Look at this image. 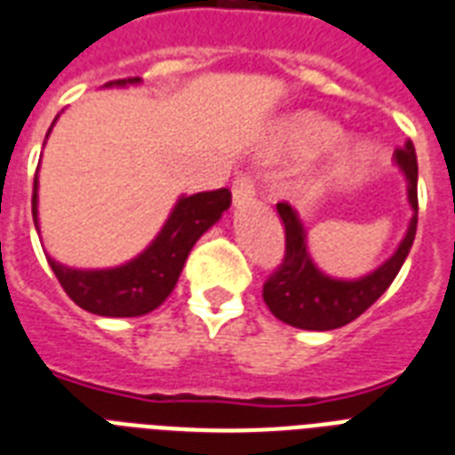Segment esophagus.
I'll return each mask as SVG.
<instances>
[{"mask_svg": "<svg viewBox=\"0 0 455 455\" xmlns=\"http://www.w3.org/2000/svg\"><path fill=\"white\" fill-rule=\"evenodd\" d=\"M251 196H253L251 178L242 175V178H237L235 182H232V202H235V206H242V204L251 202Z\"/></svg>", "mask_w": 455, "mask_h": 455, "instance_id": "esophagus-1", "label": "esophagus"}]
</instances>
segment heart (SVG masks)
Here are the masks:
<instances>
[{"label": "heart", "mask_w": 455, "mask_h": 455, "mask_svg": "<svg viewBox=\"0 0 455 455\" xmlns=\"http://www.w3.org/2000/svg\"><path fill=\"white\" fill-rule=\"evenodd\" d=\"M341 135H344V130L337 123L320 118L315 114H299L291 116L290 121L284 123L267 151L273 156L311 158L334 147L341 140ZM368 164H371V147L368 144H341L332 156L327 158V164L323 165L318 182L327 189L344 188L351 180L358 178Z\"/></svg>", "instance_id": "obj_1"}]
</instances>
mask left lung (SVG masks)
<instances>
[{
  "label": "left lung",
  "mask_w": 455,
  "mask_h": 455,
  "mask_svg": "<svg viewBox=\"0 0 455 455\" xmlns=\"http://www.w3.org/2000/svg\"><path fill=\"white\" fill-rule=\"evenodd\" d=\"M394 165L406 180L411 220L392 256L361 277H332L320 270L308 249V232L299 211L290 204H277L287 246L283 266L263 287V301L277 320L299 330H337L368 311L394 283L413 246L418 228V156L411 140L394 151Z\"/></svg>",
  "instance_id": "1"
}]
</instances>
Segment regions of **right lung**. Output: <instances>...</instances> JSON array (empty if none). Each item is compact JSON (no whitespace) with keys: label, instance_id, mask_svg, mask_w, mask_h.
Listing matches in <instances>:
<instances>
[{"label":"right lung","instance_id":"obj_1","mask_svg":"<svg viewBox=\"0 0 455 455\" xmlns=\"http://www.w3.org/2000/svg\"><path fill=\"white\" fill-rule=\"evenodd\" d=\"M140 83H142L140 77H128V80L107 83L104 87H130V84ZM54 123H52V128H54ZM37 189H40V182L35 175L33 220L40 232ZM230 204L232 195L228 189L178 196V202L171 209L156 237L151 239L135 259L125 260L121 266L70 267L54 260L52 256H47V260L66 294L84 311L104 315V318L147 315L168 299L196 239L223 218L225 211L230 209Z\"/></svg>","mask_w":455,"mask_h":455}]
</instances>
